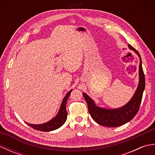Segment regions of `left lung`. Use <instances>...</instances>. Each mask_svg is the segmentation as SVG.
I'll use <instances>...</instances> for the list:
<instances>
[{"instance_id":"8db88e82","label":"left lung","mask_w":155,"mask_h":155,"mask_svg":"<svg viewBox=\"0 0 155 155\" xmlns=\"http://www.w3.org/2000/svg\"><path fill=\"white\" fill-rule=\"evenodd\" d=\"M128 47L134 51L140 59L139 85L130 101L122 107L114 109H108L96 106L94 101L90 97L85 93L83 94L87 103L88 112L91 117L96 123L104 127H117L121 126L132 120L139 110L143 91L145 87V78L140 54L130 45H128Z\"/></svg>"}]
</instances>
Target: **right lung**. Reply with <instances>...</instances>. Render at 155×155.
I'll return each instance as SVG.
<instances>
[{"instance_id": "right-lung-1", "label": "right lung", "mask_w": 155, "mask_h": 155, "mask_svg": "<svg viewBox=\"0 0 155 155\" xmlns=\"http://www.w3.org/2000/svg\"><path fill=\"white\" fill-rule=\"evenodd\" d=\"M72 91V90H71L68 91L67 94H66V96L62 100V102L61 105L60 109L58 110V113L57 116L54 118H52L51 120H49L47 123L41 124H30L28 123H26L28 126H30L32 128H34L35 130L43 131V132H48V131L54 130L57 129V128H60L62 124H64L65 123L66 120L67 118V111L66 109V105H67V102L68 98L70 96L71 93Z\"/></svg>"}]
</instances>
